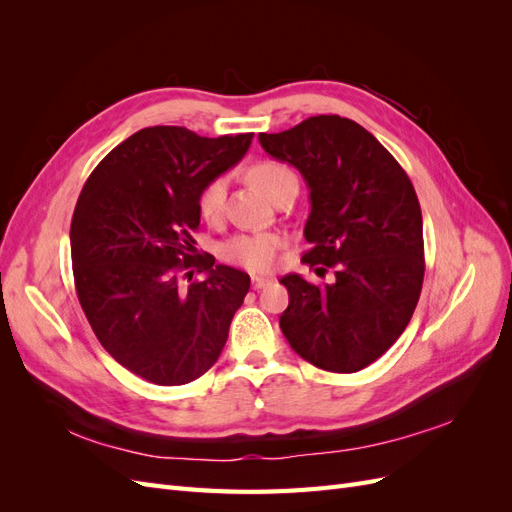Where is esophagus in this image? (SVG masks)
<instances>
[{
    "mask_svg": "<svg viewBox=\"0 0 512 512\" xmlns=\"http://www.w3.org/2000/svg\"><path fill=\"white\" fill-rule=\"evenodd\" d=\"M271 282H273L271 277H265V275H252V286H254V290L265 288V286H269Z\"/></svg>",
    "mask_w": 512,
    "mask_h": 512,
    "instance_id": "esophagus-1",
    "label": "esophagus"
}]
</instances>
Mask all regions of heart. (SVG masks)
Masks as SVG:
<instances>
[{"mask_svg":"<svg viewBox=\"0 0 512 512\" xmlns=\"http://www.w3.org/2000/svg\"><path fill=\"white\" fill-rule=\"evenodd\" d=\"M252 179L269 198H275L286 188H297V175L284 162L260 160L252 168ZM226 177H215L198 194V213L205 222H218L226 205ZM282 239L273 232H239L220 245V254L226 262L239 265L247 271H269L275 262Z\"/></svg>","mask_w":512,"mask_h":512,"instance_id":"obj_1","label":"heart"}]
</instances>
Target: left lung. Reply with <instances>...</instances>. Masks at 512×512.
Wrapping results in <instances>:
<instances>
[{
	"label": "left lung",
	"mask_w": 512,
	"mask_h": 512,
	"mask_svg": "<svg viewBox=\"0 0 512 512\" xmlns=\"http://www.w3.org/2000/svg\"><path fill=\"white\" fill-rule=\"evenodd\" d=\"M271 158L303 175L312 211L301 262L333 284L282 277L280 327L307 363L354 374L404 333L425 275L423 215L406 170L374 134L339 115H318L280 134H260Z\"/></svg>",
	"instance_id": "1"
}]
</instances>
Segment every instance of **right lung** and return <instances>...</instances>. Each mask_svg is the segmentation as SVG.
<instances>
[{
	"instance_id": "add662e5",
	"label": "right lung",
	"mask_w": 512,
	"mask_h": 512,
	"mask_svg": "<svg viewBox=\"0 0 512 512\" xmlns=\"http://www.w3.org/2000/svg\"><path fill=\"white\" fill-rule=\"evenodd\" d=\"M252 138L143 128L83 185L70 226L76 294L104 350L147 382L179 386L203 376L250 290L247 273L190 252L200 190L235 166ZM194 266L205 281L191 282Z\"/></svg>"
}]
</instances>
